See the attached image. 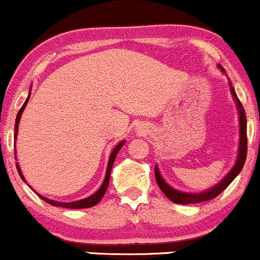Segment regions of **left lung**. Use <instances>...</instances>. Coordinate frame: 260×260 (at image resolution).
Here are the masks:
<instances>
[{"instance_id": "left-lung-1", "label": "left lung", "mask_w": 260, "mask_h": 260, "mask_svg": "<svg viewBox=\"0 0 260 260\" xmlns=\"http://www.w3.org/2000/svg\"><path fill=\"white\" fill-rule=\"evenodd\" d=\"M217 68L221 71L222 73H225L223 68L220 64H217ZM230 91H231L232 98H234L236 107H237L238 111V122H240V144H238V151H237V159H236L235 165L232 166V169L228 172V175L222 178L221 181H219L215 186L208 188V189L203 190V192L198 193H188V192H182V190L175 189L174 187H171L168 182L165 181V178L162 177L160 174V170L155 165V178H156L157 186L160 187V189L162 190V193L165 194L171 202L176 203V204H196V203H202L210 201V199L216 198L222 190H225L226 188L230 186L232 181L237 177L238 174L242 171L244 162H246L247 157V118H246V112L241 104V101L238 100L237 95H236L235 88L232 86V83L230 82Z\"/></svg>"}]
</instances>
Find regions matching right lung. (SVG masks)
Segmentation results:
<instances>
[{
    "mask_svg": "<svg viewBox=\"0 0 260 260\" xmlns=\"http://www.w3.org/2000/svg\"><path fill=\"white\" fill-rule=\"evenodd\" d=\"M31 90V88H30ZM29 98H30V91H29L28 94V98H26L25 103L23 104V106L20 107L19 112H18L17 115V118H16V124H14V140H17V134H18V126H19V121H20V117H22V113L23 111H24L26 104H28L29 101ZM124 143H126V140H122V142L118 143L117 145H116L115 149L111 151V154H110V157H109V162H107V168H106V175H105V178H104V182L103 184H101V187L99 188V189L96 190V192L94 193V194L86 197V198L84 199H80V201H76V202H70V203H64V202H57V201H52V199H49L46 198V197L39 194V193H37V194L40 197L43 201H45L46 203H49V204L53 205V207H61V208H68V209H84V208H91L94 207V205H96L98 203H99L101 199H103L104 194H105L106 189H107V186H109V182H110V176H111V170H112V166H113V162H115L116 160V155L118 154V151L121 150V148L123 147ZM14 147H16V142H14ZM16 153V151H14ZM14 156H16L17 159V154H14ZM17 166V170H18V174H19L20 178H22L23 181L25 182L26 183V180L24 178V176H23L22 174V170H20V166L19 164H16ZM30 187V186H29ZM31 188V187H30ZM35 192V190H34Z\"/></svg>",
    "mask_w": 260,
    "mask_h": 260,
    "instance_id": "1",
    "label": "right lung"
}]
</instances>
